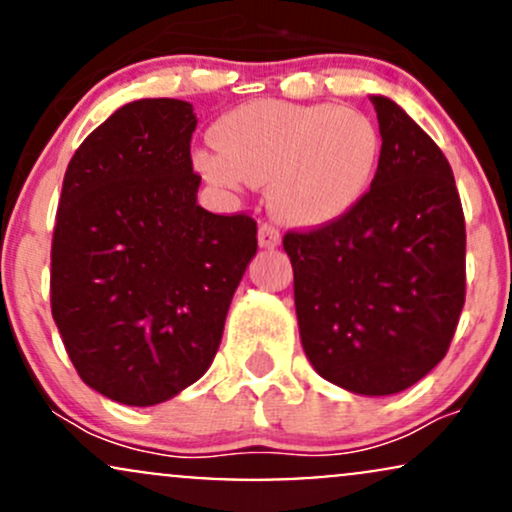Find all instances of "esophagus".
<instances>
[{"label":"esophagus","instance_id":"obj_1","mask_svg":"<svg viewBox=\"0 0 512 512\" xmlns=\"http://www.w3.org/2000/svg\"><path fill=\"white\" fill-rule=\"evenodd\" d=\"M257 240H260L262 248H276L281 243L279 228L272 226V223H262L260 231H257Z\"/></svg>","mask_w":512,"mask_h":512}]
</instances>
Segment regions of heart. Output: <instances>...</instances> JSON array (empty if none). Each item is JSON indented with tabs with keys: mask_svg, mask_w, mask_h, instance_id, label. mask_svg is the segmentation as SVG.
I'll list each match as a JSON object with an SVG mask.
<instances>
[{
	"mask_svg": "<svg viewBox=\"0 0 512 512\" xmlns=\"http://www.w3.org/2000/svg\"><path fill=\"white\" fill-rule=\"evenodd\" d=\"M216 154L197 166L221 185L269 182L284 221L322 226L358 204L380 161V132L358 110L264 98L228 110L211 129Z\"/></svg>",
	"mask_w": 512,
	"mask_h": 512,
	"instance_id": "1",
	"label": "heart"
}]
</instances>
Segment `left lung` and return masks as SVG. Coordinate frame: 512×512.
Returning a JSON list of instances; mask_svg holds the SVG:
<instances>
[{"label":"left lung","instance_id":"1","mask_svg":"<svg viewBox=\"0 0 512 512\" xmlns=\"http://www.w3.org/2000/svg\"><path fill=\"white\" fill-rule=\"evenodd\" d=\"M380 161L344 216L286 231L305 356L356 395H395L448 354L467 293L464 214L438 144L390 98Z\"/></svg>","mask_w":512,"mask_h":512}]
</instances>
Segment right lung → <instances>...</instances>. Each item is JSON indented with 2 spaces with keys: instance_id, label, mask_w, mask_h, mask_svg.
<instances>
[{
  "instance_id": "1",
  "label": "right lung",
  "mask_w": 512,
  "mask_h": 512,
  "mask_svg": "<svg viewBox=\"0 0 512 512\" xmlns=\"http://www.w3.org/2000/svg\"><path fill=\"white\" fill-rule=\"evenodd\" d=\"M192 105H122L64 173L50 250V308L88 387L129 407L204 375L257 252L250 214L197 204Z\"/></svg>"
}]
</instances>
